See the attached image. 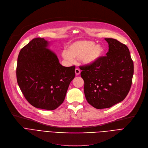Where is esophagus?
Wrapping results in <instances>:
<instances>
[{
	"mask_svg": "<svg viewBox=\"0 0 148 148\" xmlns=\"http://www.w3.org/2000/svg\"><path fill=\"white\" fill-rule=\"evenodd\" d=\"M75 73L77 75H79L80 74V70L79 68H76L75 69Z\"/></svg>",
	"mask_w": 148,
	"mask_h": 148,
	"instance_id": "1",
	"label": "esophagus"
}]
</instances>
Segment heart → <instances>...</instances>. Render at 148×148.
<instances>
[{
	"mask_svg": "<svg viewBox=\"0 0 148 148\" xmlns=\"http://www.w3.org/2000/svg\"><path fill=\"white\" fill-rule=\"evenodd\" d=\"M104 47L94 41L80 40L72 43L66 50L62 52V57L69 62H74V58H80L82 63L90 65L97 62L103 55Z\"/></svg>",
	"mask_w": 148,
	"mask_h": 148,
	"instance_id": "b5f03b06",
	"label": "heart"
}]
</instances>
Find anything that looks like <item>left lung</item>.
Segmentation results:
<instances>
[{"instance_id": "left-lung-1", "label": "left lung", "mask_w": 148, "mask_h": 148, "mask_svg": "<svg viewBox=\"0 0 148 148\" xmlns=\"http://www.w3.org/2000/svg\"><path fill=\"white\" fill-rule=\"evenodd\" d=\"M108 44L107 56L94 64L80 66L84 82L85 97L92 106L109 108L125 98L131 86L134 64L127 46L113 38Z\"/></svg>"}]
</instances>
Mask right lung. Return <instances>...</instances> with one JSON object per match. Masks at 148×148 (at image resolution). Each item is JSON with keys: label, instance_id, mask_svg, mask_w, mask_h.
<instances>
[{"label": "right lung", "instance_id": "1", "mask_svg": "<svg viewBox=\"0 0 148 148\" xmlns=\"http://www.w3.org/2000/svg\"><path fill=\"white\" fill-rule=\"evenodd\" d=\"M50 42L35 38L20 50L17 65L18 86L27 101L41 109L53 110L62 104L75 77V66H63L48 49Z\"/></svg>", "mask_w": 148, "mask_h": 148}]
</instances>
